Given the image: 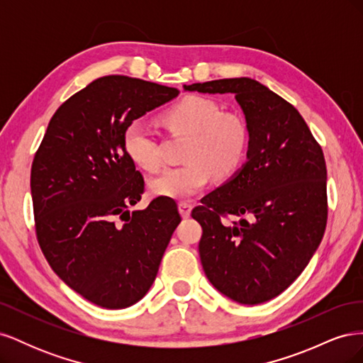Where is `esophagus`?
<instances>
[{"instance_id": "obj_1", "label": "esophagus", "mask_w": 363, "mask_h": 363, "mask_svg": "<svg viewBox=\"0 0 363 363\" xmlns=\"http://www.w3.org/2000/svg\"><path fill=\"white\" fill-rule=\"evenodd\" d=\"M179 211H180L183 218H189L191 216V211H192V204L188 203V201H182L179 204Z\"/></svg>"}]
</instances>
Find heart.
Segmentation results:
<instances>
[{"instance_id": "1", "label": "heart", "mask_w": 363, "mask_h": 363, "mask_svg": "<svg viewBox=\"0 0 363 363\" xmlns=\"http://www.w3.org/2000/svg\"><path fill=\"white\" fill-rule=\"evenodd\" d=\"M174 133L188 135L182 167L164 169L148 184L156 196L174 200L191 199L211 183L213 172L228 177L242 164L248 145L250 130L245 119L233 112H223L212 98L189 95L163 115ZM124 150L136 167L156 172L162 167L159 142L145 121L136 119L124 131Z\"/></svg>"}]
</instances>
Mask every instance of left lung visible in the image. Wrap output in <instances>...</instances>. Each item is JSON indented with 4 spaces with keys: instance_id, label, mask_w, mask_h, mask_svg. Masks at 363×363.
<instances>
[{
    "instance_id": "8db88e82",
    "label": "left lung",
    "mask_w": 363,
    "mask_h": 363,
    "mask_svg": "<svg viewBox=\"0 0 363 363\" xmlns=\"http://www.w3.org/2000/svg\"><path fill=\"white\" fill-rule=\"evenodd\" d=\"M184 91L233 94L245 115L247 162L204 196L192 218L203 227L199 251L208 281L240 304L265 303L291 286L324 236L323 150L292 104L248 77L184 84ZM230 214L240 221L227 225Z\"/></svg>"
}]
</instances>
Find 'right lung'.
Wrapping results in <instances>:
<instances>
[{
	"label": "right lung",
	"mask_w": 363,
	"mask_h": 363,
	"mask_svg": "<svg viewBox=\"0 0 363 363\" xmlns=\"http://www.w3.org/2000/svg\"><path fill=\"white\" fill-rule=\"evenodd\" d=\"M180 92L106 75L52 115L31 164L36 236L57 276L106 309L138 303L155 281L182 218L174 200L130 212L144 179L124 150V131Z\"/></svg>",
	"instance_id": "obj_1"
}]
</instances>
